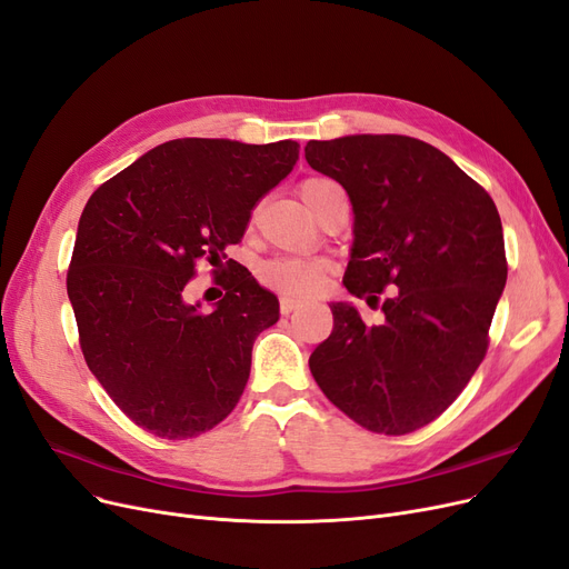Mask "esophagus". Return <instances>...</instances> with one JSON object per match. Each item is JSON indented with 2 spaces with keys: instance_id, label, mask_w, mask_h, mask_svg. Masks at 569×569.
<instances>
[{
  "instance_id": "1",
  "label": "esophagus",
  "mask_w": 569,
  "mask_h": 569,
  "mask_svg": "<svg viewBox=\"0 0 569 569\" xmlns=\"http://www.w3.org/2000/svg\"><path fill=\"white\" fill-rule=\"evenodd\" d=\"M297 308H301V301H297V299H287V297H282V299H280V312H282V315H289V312H293Z\"/></svg>"
}]
</instances>
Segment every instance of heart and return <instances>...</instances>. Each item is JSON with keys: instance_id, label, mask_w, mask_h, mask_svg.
Segmentation results:
<instances>
[{"instance_id": "b5f03b06", "label": "heart", "mask_w": 569, "mask_h": 569, "mask_svg": "<svg viewBox=\"0 0 569 569\" xmlns=\"http://www.w3.org/2000/svg\"><path fill=\"white\" fill-rule=\"evenodd\" d=\"M327 177H312L301 184V196L308 200L315 189L329 184ZM327 278V263L320 259H299V257H276L259 266V280L263 287L282 293L287 299H303L322 287Z\"/></svg>"}]
</instances>
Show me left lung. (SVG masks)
I'll list each match as a JSON object with an SVG mask.
<instances>
[{
    "label": "left lung",
    "instance_id": "obj_1",
    "mask_svg": "<svg viewBox=\"0 0 569 569\" xmlns=\"http://www.w3.org/2000/svg\"><path fill=\"white\" fill-rule=\"evenodd\" d=\"M306 161L348 191L355 242L343 284L382 310L369 325L355 306L331 303L312 378L357 425L408 435L460 397L488 352L507 284L502 221L481 184L406 134L310 140Z\"/></svg>",
    "mask_w": 569,
    "mask_h": 569
}]
</instances>
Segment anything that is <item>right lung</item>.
Returning <instances> with one entry per match:
<instances>
[{"label": "right lung", "instance_id": "right-lung-1", "mask_svg": "<svg viewBox=\"0 0 569 569\" xmlns=\"http://www.w3.org/2000/svg\"><path fill=\"white\" fill-rule=\"evenodd\" d=\"M297 161L291 140H170L88 198L67 270L81 352L151 435L198 437L240 401L254 340L280 320L278 299L233 259L212 313L191 307L186 287L200 260L222 267L257 202Z\"/></svg>", "mask_w": 569, "mask_h": 569}]
</instances>
